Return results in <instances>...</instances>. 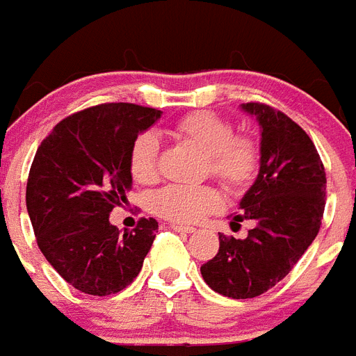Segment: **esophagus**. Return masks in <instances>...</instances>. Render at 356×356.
Returning <instances> with one entry per match:
<instances>
[{"mask_svg":"<svg viewBox=\"0 0 356 356\" xmlns=\"http://www.w3.org/2000/svg\"><path fill=\"white\" fill-rule=\"evenodd\" d=\"M172 230L181 234H193L195 232V228L193 227H184V225H172Z\"/></svg>","mask_w":356,"mask_h":356,"instance_id":"obj_1","label":"esophagus"}]
</instances>
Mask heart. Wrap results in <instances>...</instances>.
Masks as SVG:
<instances>
[{"label": "heart", "instance_id": "heart-1", "mask_svg": "<svg viewBox=\"0 0 356 356\" xmlns=\"http://www.w3.org/2000/svg\"><path fill=\"white\" fill-rule=\"evenodd\" d=\"M173 137L186 140L207 155L208 172L227 188H241L256 175L258 146L250 137L234 135L232 124L210 111H193L179 118ZM129 173L135 183L152 184L159 175V140L144 133L129 149ZM219 204L218 192L210 186L170 184L153 195V212L173 223H197Z\"/></svg>", "mask_w": 356, "mask_h": 356}]
</instances>
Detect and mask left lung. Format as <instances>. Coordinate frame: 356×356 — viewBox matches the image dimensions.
<instances>
[{"instance_id": "left-lung-1", "label": "left lung", "mask_w": 356, "mask_h": 356, "mask_svg": "<svg viewBox=\"0 0 356 356\" xmlns=\"http://www.w3.org/2000/svg\"><path fill=\"white\" fill-rule=\"evenodd\" d=\"M261 133L259 172L232 223L248 219L247 238L219 234V250L201 267L216 293L234 300L267 293L298 263L320 230L325 172L313 140L285 113L267 104H241Z\"/></svg>"}]
</instances>
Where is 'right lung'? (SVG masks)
Wrapping results in <instances>:
<instances>
[{"mask_svg":"<svg viewBox=\"0 0 356 356\" xmlns=\"http://www.w3.org/2000/svg\"><path fill=\"white\" fill-rule=\"evenodd\" d=\"M159 118V109L100 104L58 122L34 155L25 201L38 247L82 293H120L152 248L155 219L143 218L122 234L109 223V213L128 201L133 143Z\"/></svg>","mask_w":356,"mask_h":356,"instance_id":"1","label":"right lung"}]
</instances>
